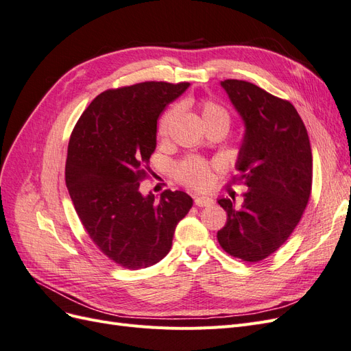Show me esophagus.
Returning a JSON list of instances; mask_svg holds the SVG:
<instances>
[{
	"label": "esophagus",
	"mask_w": 351,
	"mask_h": 351,
	"mask_svg": "<svg viewBox=\"0 0 351 351\" xmlns=\"http://www.w3.org/2000/svg\"><path fill=\"white\" fill-rule=\"evenodd\" d=\"M212 204V199L206 197V196H195V205L199 208L204 206H209Z\"/></svg>",
	"instance_id": "obj_1"
}]
</instances>
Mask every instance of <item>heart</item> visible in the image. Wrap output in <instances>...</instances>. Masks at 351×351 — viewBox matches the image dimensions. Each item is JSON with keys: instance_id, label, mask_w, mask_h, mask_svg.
<instances>
[{"instance_id": "1", "label": "heart", "mask_w": 351, "mask_h": 351, "mask_svg": "<svg viewBox=\"0 0 351 351\" xmlns=\"http://www.w3.org/2000/svg\"><path fill=\"white\" fill-rule=\"evenodd\" d=\"M177 114V107H171L164 115L158 125V133L161 136H165L168 132V127L171 124L174 115ZM202 115H204L205 123L210 121H221L227 127L230 124V115L226 108H222L219 104L214 101H204L202 102ZM176 176L180 182L192 186L195 189H204L210 180V169L209 165L202 161L199 158H189L186 161L180 162Z\"/></svg>"}]
</instances>
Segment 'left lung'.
<instances>
[{
	"mask_svg": "<svg viewBox=\"0 0 351 351\" xmlns=\"http://www.w3.org/2000/svg\"><path fill=\"white\" fill-rule=\"evenodd\" d=\"M221 86L244 123L232 182L249 190L243 205L218 199L227 210L218 241L241 261L268 258L290 237L306 209L312 190V149L299 112L256 84L228 79Z\"/></svg>",
	"mask_w": 351,
	"mask_h": 351,
	"instance_id": "1",
	"label": "left lung"
}]
</instances>
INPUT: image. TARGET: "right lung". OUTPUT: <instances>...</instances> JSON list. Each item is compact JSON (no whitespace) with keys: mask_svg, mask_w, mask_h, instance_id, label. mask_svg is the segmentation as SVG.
I'll return each instance as SVG.
<instances>
[{"mask_svg":"<svg viewBox=\"0 0 351 351\" xmlns=\"http://www.w3.org/2000/svg\"><path fill=\"white\" fill-rule=\"evenodd\" d=\"M189 86L143 82L105 90L70 136L66 184L74 209L99 250L127 269L164 259L193 206L182 190H165L159 199L139 190L156 147L158 117Z\"/></svg>","mask_w":351,"mask_h":351,"instance_id":"1","label":"right lung"}]
</instances>
